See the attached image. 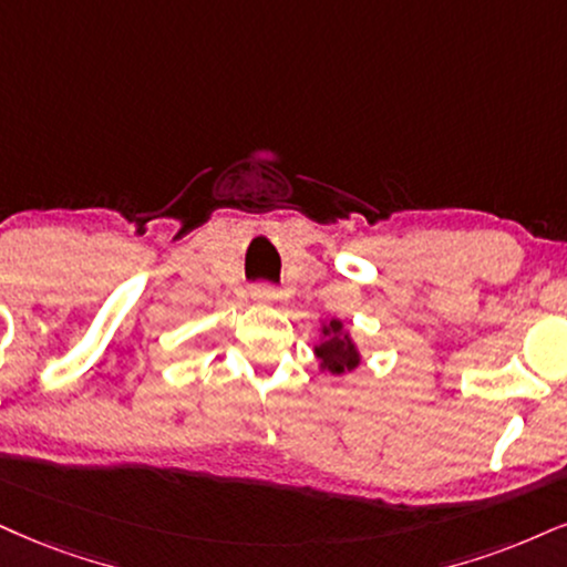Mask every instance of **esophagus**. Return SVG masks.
<instances>
[{
	"label": "esophagus",
	"instance_id": "obj_1",
	"mask_svg": "<svg viewBox=\"0 0 567 567\" xmlns=\"http://www.w3.org/2000/svg\"><path fill=\"white\" fill-rule=\"evenodd\" d=\"M251 299L260 305H272L278 299V291L268 284H257V286H251Z\"/></svg>",
	"mask_w": 567,
	"mask_h": 567
}]
</instances>
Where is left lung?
<instances>
[{"label": "left lung", "instance_id": "obj_1", "mask_svg": "<svg viewBox=\"0 0 567 567\" xmlns=\"http://www.w3.org/2000/svg\"><path fill=\"white\" fill-rule=\"evenodd\" d=\"M320 344H316V358L320 360V368L328 370V373L341 375L349 373L360 365V352L354 347V341L344 331V323L337 318H331L328 323L320 326Z\"/></svg>", "mask_w": 567, "mask_h": 567}]
</instances>
